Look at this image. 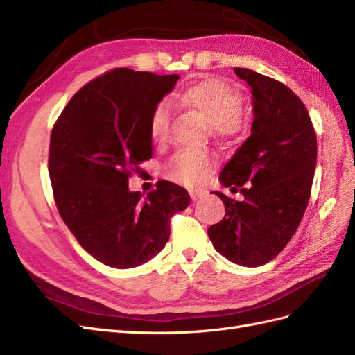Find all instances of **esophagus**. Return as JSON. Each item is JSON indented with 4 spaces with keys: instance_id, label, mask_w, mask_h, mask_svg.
I'll list each match as a JSON object with an SVG mask.
<instances>
[{
    "instance_id": "obj_1",
    "label": "esophagus",
    "mask_w": 355,
    "mask_h": 355,
    "mask_svg": "<svg viewBox=\"0 0 355 355\" xmlns=\"http://www.w3.org/2000/svg\"><path fill=\"white\" fill-rule=\"evenodd\" d=\"M189 193H190V198H192V201H199V199L205 198L207 195L205 190H196V189H192Z\"/></svg>"
}]
</instances>
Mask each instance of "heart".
I'll return each instance as SVG.
<instances>
[{
  "label": "heart",
  "instance_id": "obj_1",
  "mask_svg": "<svg viewBox=\"0 0 355 355\" xmlns=\"http://www.w3.org/2000/svg\"><path fill=\"white\" fill-rule=\"evenodd\" d=\"M178 102L195 109L214 125L217 135L234 136L243 130L244 100L240 89L220 78H205L180 91ZM171 109L159 102L150 115V136L154 142H163L168 136ZM216 165L214 154L205 150H180L166 166V175L186 186L201 184Z\"/></svg>",
  "mask_w": 355,
  "mask_h": 355
}]
</instances>
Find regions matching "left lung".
<instances>
[{"instance_id":"1","label":"left lung","mask_w":355,"mask_h":355,"mask_svg":"<svg viewBox=\"0 0 355 355\" xmlns=\"http://www.w3.org/2000/svg\"><path fill=\"white\" fill-rule=\"evenodd\" d=\"M253 96L252 133L220 172L225 187L243 193L225 204V217L208 230L214 249L234 264L259 267L293 239L316 166V135L304 103L279 80L235 67ZM247 187L244 188L243 186Z\"/></svg>"}]
</instances>
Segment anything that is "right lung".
<instances>
[{
  "instance_id": "1",
  "label": "right lung",
  "mask_w": 355,
  "mask_h": 355,
  "mask_svg": "<svg viewBox=\"0 0 355 355\" xmlns=\"http://www.w3.org/2000/svg\"><path fill=\"white\" fill-rule=\"evenodd\" d=\"M178 75L114 69L89 80L53 124L49 177L61 219L91 257L132 268L165 248L171 217L186 210L187 190L159 181L147 198L129 177L153 156L150 115Z\"/></svg>"
}]
</instances>
